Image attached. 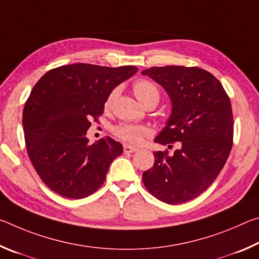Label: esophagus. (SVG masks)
Instances as JSON below:
<instances>
[{
	"label": "esophagus",
	"mask_w": 259,
	"mask_h": 259,
	"mask_svg": "<svg viewBox=\"0 0 259 259\" xmlns=\"http://www.w3.org/2000/svg\"><path fill=\"white\" fill-rule=\"evenodd\" d=\"M139 150L138 147H135V146H131V145H125L123 146V151L124 153H134V152H137Z\"/></svg>",
	"instance_id": "1"
}]
</instances>
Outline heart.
Wrapping results in <instances>:
<instances>
[{
	"mask_svg": "<svg viewBox=\"0 0 259 259\" xmlns=\"http://www.w3.org/2000/svg\"><path fill=\"white\" fill-rule=\"evenodd\" d=\"M134 93L143 106H146V105L151 103L157 104L160 98L159 89H157L154 83L148 80H144V78L135 82ZM116 94H117V90L115 89L108 95V97L106 98V100H105V107L106 108L111 107L114 98L116 97ZM114 133H115L117 137L121 138L122 140H124V142L138 144L140 142H143L144 138L147 136L148 131L147 129L144 128V126L123 123L115 126Z\"/></svg>",
	"mask_w": 259,
	"mask_h": 259,
	"instance_id": "obj_1",
	"label": "heart"
}]
</instances>
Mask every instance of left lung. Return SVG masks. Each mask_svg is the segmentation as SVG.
I'll use <instances>...</instances> for the list:
<instances>
[{"instance_id": "left-lung-1", "label": "left lung", "mask_w": 259, "mask_h": 259, "mask_svg": "<svg viewBox=\"0 0 259 259\" xmlns=\"http://www.w3.org/2000/svg\"><path fill=\"white\" fill-rule=\"evenodd\" d=\"M160 84L171 102V113L155 143L174 154L154 152V165L143 182L156 199L168 204L196 198L217 178L233 142L231 100L222 83L199 67L164 66L142 72Z\"/></svg>"}]
</instances>
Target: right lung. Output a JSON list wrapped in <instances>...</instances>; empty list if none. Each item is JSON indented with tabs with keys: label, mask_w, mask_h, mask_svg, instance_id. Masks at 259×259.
I'll return each mask as SVG.
<instances>
[{
	"label": "right lung",
	"mask_w": 259,
	"mask_h": 259,
	"mask_svg": "<svg viewBox=\"0 0 259 259\" xmlns=\"http://www.w3.org/2000/svg\"><path fill=\"white\" fill-rule=\"evenodd\" d=\"M137 71L77 63L51 69L34 85L23 113L26 148L50 190L83 199L103 185L123 146L111 137L90 145L87 131L103 114L108 95Z\"/></svg>",
	"instance_id": "obj_1"
}]
</instances>
